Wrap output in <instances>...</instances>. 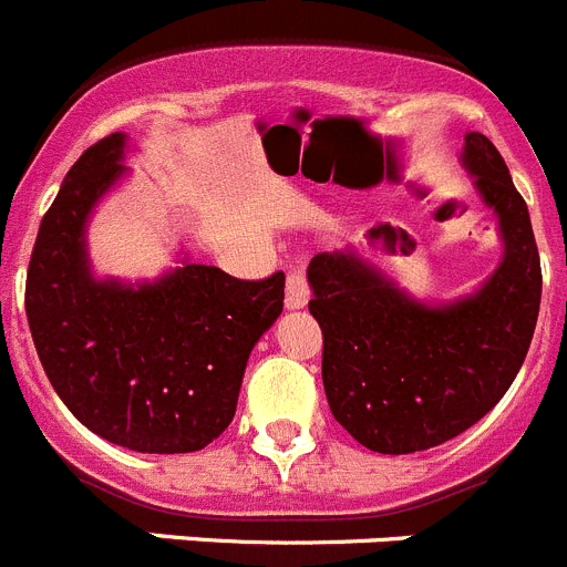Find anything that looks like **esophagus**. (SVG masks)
<instances>
[{
    "mask_svg": "<svg viewBox=\"0 0 567 567\" xmlns=\"http://www.w3.org/2000/svg\"><path fill=\"white\" fill-rule=\"evenodd\" d=\"M287 309H303L309 303V284H306L303 267H292L287 275Z\"/></svg>",
    "mask_w": 567,
    "mask_h": 567,
    "instance_id": "esophagus-1",
    "label": "esophagus"
}]
</instances>
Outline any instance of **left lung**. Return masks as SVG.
<instances>
[{
  "label": "left lung",
  "mask_w": 567,
  "mask_h": 567,
  "mask_svg": "<svg viewBox=\"0 0 567 567\" xmlns=\"http://www.w3.org/2000/svg\"><path fill=\"white\" fill-rule=\"evenodd\" d=\"M464 165L503 236L501 267L475 295L427 306L351 249L318 252L306 272L323 329L326 399L373 453H419L470 430L501 402L532 346L543 269L526 199L484 134H466Z\"/></svg>",
  "instance_id": "obj_1"
}]
</instances>
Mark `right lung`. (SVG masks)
<instances>
[{"instance_id": "add662e5", "label": "right lung", "mask_w": 567, "mask_h": 567, "mask_svg": "<svg viewBox=\"0 0 567 567\" xmlns=\"http://www.w3.org/2000/svg\"><path fill=\"white\" fill-rule=\"evenodd\" d=\"M123 154L121 132L90 145L44 213L24 287L30 334L83 427L134 453H196L236 415L249 351L284 311V272L238 280L185 264L137 287L97 280L83 233Z\"/></svg>"}]
</instances>
